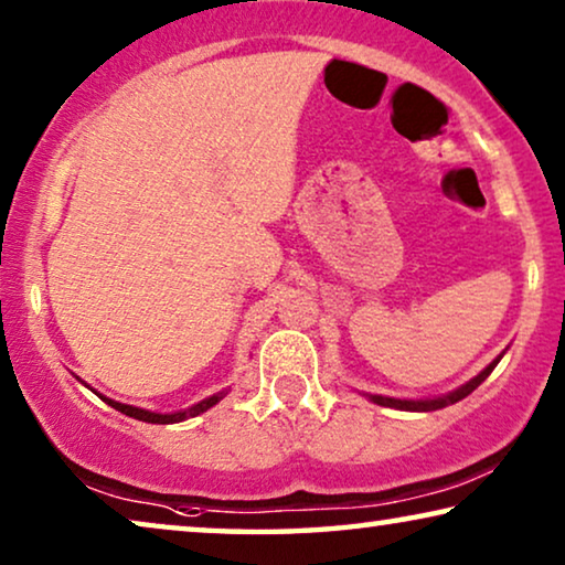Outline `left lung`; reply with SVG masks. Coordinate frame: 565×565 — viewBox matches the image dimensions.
Here are the masks:
<instances>
[{"instance_id":"1","label":"left lung","mask_w":565,"mask_h":565,"mask_svg":"<svg viewBox=\"0 0 565 565\" xmlns=\"http://www.w3.org/2000/svg\"><path fill=\"white\" fill-rule=\"evenodd\" d=\"M502 355H504V352H502ZM502 355L494 358L492 363L482 370V373H479L477 377H471V381L461 385V388L446 393V395H439V398L401 401V398H388V395H367V398L373 401V403H377V406H385V408H401V411H439V408L451 406V403H457V401H461V398H467V395H469L471 391H475L479 383H484L487 375H490L492 370H494V365H498L500 360H502Z\"/></svg>"}]
</instances>
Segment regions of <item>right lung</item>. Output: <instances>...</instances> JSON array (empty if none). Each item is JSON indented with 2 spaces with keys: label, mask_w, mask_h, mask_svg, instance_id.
<instances>
[{
  "label": "right lung",
  "mask_w": 565,
  "mask_h": 565,
  "mask_svg": "<svg viewBox=\"0 0 565 565\" xmlns=\"http://www.w3.org/2000/svg\"><path fill=\"white\" fill-rule=\"evenodd\" d=\"M90 391H94V388H90ZM94 393H96V391H94ZM225 393H228V391H221V393L210 395V398H205V401L195 403V406H190L188 411H177V414H151V411H147V408L126 406V403L111 401V398H106V395H100V393H98V395H100V401H106L108 406H111V408L121 411V414L131 416V418H137V420H147V424H177V420H184V418H192V416H200V414H205L207 408H213L215 403H221V401L225 398Z\"/></svg>",
  "instance_id": "right-lung-1"
}]
</instances>
